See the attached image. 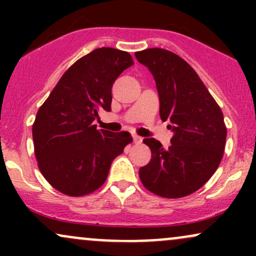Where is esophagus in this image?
<instances>
[{
    "label": "esophagus",
    "mask_w": 256,
    "mask_h": 256,
    "mask_svg": "<svg viewBox=\"0 0 256 256\" xmlns=\"http://www.w3.org/2000/svg\"><path fill=\"white\" fill-rule=\"evenodd\" d=\"M132 140L134 143H140L142 142V137H140L138 134H132Z\"/></svg>",
    "instance_id": "esophagus-1"
}]
</instances>
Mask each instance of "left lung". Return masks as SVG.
Instances as JSON below:
<instances>
[{
	"instance_id": "1",
	"label": "left lung",
	"mask_w": 256,
	"mask_h": 256,
	"mask_svg": "<svg viewBox=\"0 0 256 256\" xmlns=\"http://www.w3.org/2000/svg\"><path fill=\"white\" fill-rule=\"evenodd\" d=\"M134 56L154 77L160 116L173 132L167 149L154 138L143 140L152 158L140 168V182L161 198H184L218 168L226 140L224 116L198 73L174 52L150 48Z\"/></svg>"
}]
</instances>
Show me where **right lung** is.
<instances>
[{
  "mask_svg": "<svg viewBox=\"0 0 256 256\" xmlns=\"http://www.w3.org/2000/svg\"><path fill=\"white\" fill-rule=\"evenodd\" d=\"M132 64L128 52L95 49L64 73L38 110L32 126L34 154L44 178L60 192L83 196L98 189L132 140L128 131L94 125L100 110L110 112L112 86Z\"/></svg>",
  "mask_w": 256,
  "mask_h": 256,
  "instance_id": "right-lung-1",
  "label": "right lung"
}]
</instances>
